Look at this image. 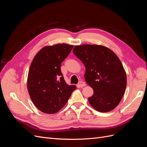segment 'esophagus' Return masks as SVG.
I'll list each match as a JSON object with an SVG mask.
<instances>
[{
	"mask_svg": "<svg viewBox=\"0 0 147 147\" xmlns=\"http://www.w3.org/2000/svg\"><path fill=\"white\" fill-rule=\"evenodd\" d=\"M78 85L80 87H84V86H85L86 83H84V82H83V81H80V82H79V83H78Z\"/></svg>",
	"mask_w": 147,
	"mask_h": 147,
	"instance_id": "obj_1",
	"label": "esophagus"
}]
</instances>
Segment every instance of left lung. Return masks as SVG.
I'll list each match as a JSON object with an SVG mask.
<instances>
[{
  "label": "left lung",
  "mask_w": 147,
  "mask_h": 147,
  "mask_svg": "<svg viewBox=\"0 0 147 147\" xmlns=\"http://www.w3.org/2000/svg\"><path fill=\"white\" fill-rule=\"evenodd\" d=\"M74 55L86 67L84 79L94 90L88 98L100 112H107L119 104L126 88L125 70L118 56L102 45H83L74 47Z\"/></svg>",
  "instance_id": "left-lung-1"
}]
</instances>
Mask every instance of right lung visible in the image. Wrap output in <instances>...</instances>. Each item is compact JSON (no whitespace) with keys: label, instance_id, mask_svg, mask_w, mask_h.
I'll list each match as a JSON object with an SVG mask.
<instances>
[{"label":"right lung","instance_id":"right-lung-1","mask_svg":"<svg viewBox=\"0 0 147 147\" xmlns=\"http://www.w3.org/2000/svg\"><path fill=\"white\" fill-rule=\"evenodd\" d=\"M74 46L57 44L43 48L30 64L28 77V90L30 99L41 112L55 113L67 102L76 89L64 80L61 63L68 56Z\"/></svg>","mask_w":147,"mask_h":147}]
</instances>
